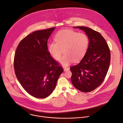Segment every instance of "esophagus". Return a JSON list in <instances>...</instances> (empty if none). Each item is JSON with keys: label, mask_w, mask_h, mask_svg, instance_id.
<instances>
[{"label": "esophagus", "mask_w": 123, "mask_h": 123, "mask_svg": "<svg viewBox=\"0 0 123 123\" xmlns=\"http://www.w3.org/2000/svg\"><path fill=\"white\" fill-rule=\"evenodd\" d=\"M64 68V71H68V70L69 69V68L68 67H63Z\"/></svg>", "instance_id": "34e87169"}]
</instances>
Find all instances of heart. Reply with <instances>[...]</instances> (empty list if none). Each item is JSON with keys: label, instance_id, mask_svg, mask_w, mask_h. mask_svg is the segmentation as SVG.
Wrapping results in <instances>:
<instances>
[{"label": "heart", "instance_id": "heart-1", "mask_svg": "<svg viewBox=\"0 0 123 123\" xmlns=\"http://www.w3.org/2000/svg\"><path fill=\"white\" fill-rule=\"evenodd\" d=\"M55 41L49 42L48 50L51 56L59 60L64 51V55L60 60L64 66L81 59L86 54L89 45V38L85 33H78L71 30L59 31L54 38Z\"/></svg>", "mask_w": 123, "mask_h": 123}]
</instances>
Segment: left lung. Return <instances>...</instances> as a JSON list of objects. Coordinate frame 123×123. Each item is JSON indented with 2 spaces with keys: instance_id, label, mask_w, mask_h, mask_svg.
Masks as SVG:
<instances>
[{
  "instance_id": "1",
  "label": "left lung",
  "mask_w": 123,
  "mask_h": 123,
  "mask_svg": "<svg viewBox=\"0 0 123 123\" xmlns=\"http://www.w3.org/2000/svg\"><path fill=\"white\" fill-rule=\"evenodd\" d=\"M84 31L89 38L86 53L78 64L71 67L72 82L84 92L93 91L104 81L111 62L109 47L98 31L83 26L74 27Z\"/></svg>"
}]
</instances>
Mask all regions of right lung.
<instances>
[{
	"mask_svg": "<svg viewBox=\"0 0 123 123\" xmlns=\"http://www.w3.org/2000/svg\"><path fill=\"white\" fill-rule=\"evenodd\" d=\"M55 27L37 31L17 46L13 66L16 78L31 95L45 98L53 92L64 69L48 50L47 41Z\"/></svg>",
	"mask_w": 123,
	"mask_h": 123,
	"instance_id": "1",
	"label": "right lung"
}]
</instances>
